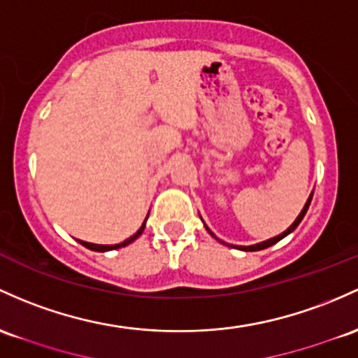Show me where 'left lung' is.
<instances>
[{
    "mask_svg": "<svg viewBox=\"0 0 358 358\" xmlns=\"http://www.w3.org/2000/svg\"><path fill=\"white\" fill-rule=\"evenodd\" d=\"M311 199H313V194L309 195V199H308V202H306L304 209H302V210H301V214L297 215V219H296V221H294L292 224H290V227H289V229H285L284 233H282V234H278V236H275V238H270V239H266V241H262V243H258V245H251V246H234V248H238V250H243V251H258V250H265V248H268V246H272V245H275V243H278V241H280L282 238H285V236H287V234L292 233V231L296 229L297 226H299L302 219H304L306 212H308V209H309V203H311ZM203 226H206V224H203ZM206 229L209 231V233L212 234V236H214V233H212V231L209 229V227L206 226ZM214 238H215V236H214ZM215 239H217V238H215ZM219 241H221V239H219ZM221 243H222V241H221Z\"/></svg>",
    "mask_w": 358,
    "mask_h": 358,
    "instance_id": "1",
    "label": "left lung"
}]
</instances>
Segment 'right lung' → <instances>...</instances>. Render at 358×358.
Masks as SVG:
<instances>
[{
	"instance_id": "add662e5",
	"label": "right lung",
	"mask_w": 358,
	"mask_h": 358,
	"mask_svg": "<svg viewBox=\"0 0 358 358\" xmlns=\"http://www.w3.org/2000/svg\"><path fill=\"white\" fill-rule=\"evenodd\" d=\"M146 219H148V217H146ZM144 227H146V221L143 222V226L139 227V231H137L136 234H132L131 238H129V239H125V241L119 243V245H95V243H86V241H81V239H78V241H80L81 245H83V246H86V248H88V250H93V251H110V250H117V248H122V246H127V245H131L132 241H136V239L139 238L141 234H143Z\"/></svg>"
}]
</instances>
